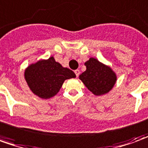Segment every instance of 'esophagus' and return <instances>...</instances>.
Segmentation results:
<instances>
[{"label":"esophagus","mask_w":148,"mask_h":148,"mask_svg":"<svg viewBox=\"0 0 148 148\" xmlns=\"http://www.w3.org/2000/svg\"><path fill=\"white\" fill-rule=\"evenodd\" d=\"M74 73H75V74H76V76H77V77H78V75L80 74V70H74Z\"/></svg>","instance_id":"34e87169"}]
</instances>
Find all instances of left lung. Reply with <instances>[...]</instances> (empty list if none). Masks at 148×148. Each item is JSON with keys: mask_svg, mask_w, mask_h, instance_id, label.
Wrapping results in <instances>:
<instances>
[{"mask_svg": "<svg viewBox=\"0 0 148 148\" xmlns=\"http://www.w3.org/2000/svg\"><path fill=\"white\" fill-rule=\"evenodd\" d=\"M86 70L79 75V79L95 95L108 93L116 84V73L109 66H106L95 57H90L85 63Z\"/></svg>", "mask_w": 148, "mask_h": 148, "instance_id": "left-lung-1", "label": "left lung"}]
</instances>
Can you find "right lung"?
I'll return each mask as SVG.
<instances>
[{
  "mask_svg": "<svg viewBox=\"0 0 148 148\" xmlns=\"http://www.w3.org/2000/svg\"><path fill=\"white\" fill-rule=\"evenodd\" d=\"M75 77L72 70L63 67L55 61L53 56L30 64L24 71V78L30 90L34 95L44 99L55 96L65 80Z\"/></svg>",
  "mask_w": 148,
  "mask_h": 148,
  "instance_id": "right-lung-1",
  "label": "right lung"
}]
</instances>
